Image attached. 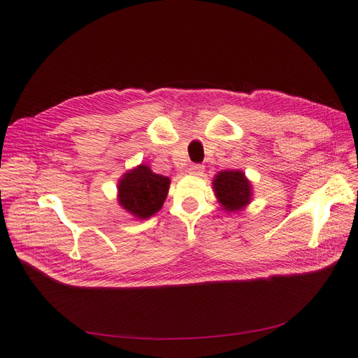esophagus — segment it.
I'll return each instance as SVG.
<instances>
[{
	"mask_svg": "<svg viewBox=\"0 0 358 358\" xmlns=\"http://www.w3.org/2000/svg\"><path fill=\"white\" fill-rule=\"evenodd\" d=\"M203 171H204V166L203 164H191L189 166V173H191V175L201 176Z\"/></svg>",
	"mask_w": 358,
	"mask_h": 358,
	"instance_id": "1",
	"label": "esophagus"
}]
</instances>
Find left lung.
Returning a JSON list of instances; mask_svg holds the SVG:
<instances>
[{
    "mask_svg": "<svg viewBox=\"0 0 358 358\" xmlns=\"http://www.w3.org/2000/svg\"><path fill=\"white\" fill-rule=\"evenodd\" d=\"M213 189L225 210H239L251 200V183L239 170H225L216 175Z\"/></svg>",
    "mask_w": 358,
    "mask_h": 358,
    "instance_id": "obj_1",
    "label": "left lung"
}]
</instances>
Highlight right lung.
Wrapping results in <instances>:
<instances>
[{
	"label": "right lung",
	"instance_id": "add662e5",
	"mask_svg": "<svg viewBox=\"0 0 358 358\" xmlns=\"http://www.w3.org/2000/svg\"><path fill=\"white\" fill-rule=\"evenodd\" d=\"M169 185V178L157 175L142 164L119 180V203L137 218L146 220L162 208Z\"/></svg>",
	"mask_w": 358,
	"mask_h": 358
}]
</instances>
